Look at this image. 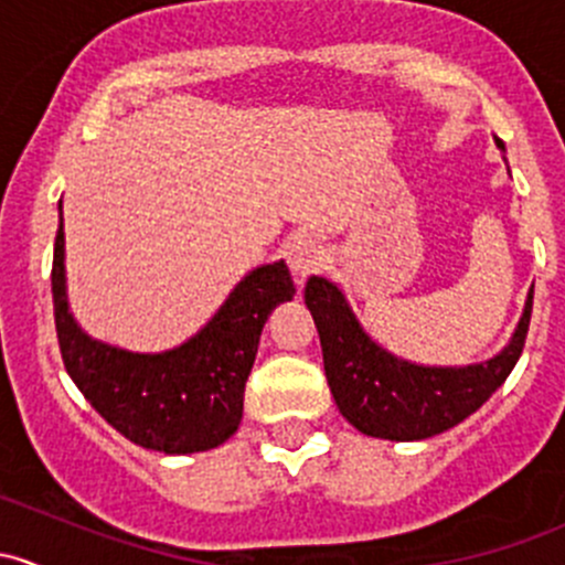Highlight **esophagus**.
Segmentation results:
<instances>
[{
    "instance_id": "obj_1",
    "label": "esophagus",
    "mask_w": 565,
    "mask_h": 565,
    "mask_svg": "<svg viewBox=\"0 0 565 565\" xmlns=\"http://www.w3.org/2000/svg\"><path fill=\"white\" fill-rule=\"evenodd\" d=\"M284 254H287L289 267H292V273L300 281L309 278L311 273H317L324 262V246L309 235L292 237V241L287 243V250H284Z\"/></svg>"
}]
</instances>
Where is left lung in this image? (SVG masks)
Wrapping results in <instances>:
<instances>
[{"label":"left lung","mask_w":565,"mask_h":565,"mask_svg":"<svg viewBox=\"0 0 565 565\" xmlns=\"http://www.w3.org/2000/svg\"><path fill=\"white\" fill-rule=\"evenodd\" d=\"M503 150V141H498ZM306 306L319 330L324 377L335 407L358 431L383 440H426L476 413L516 366L525 347L533 292L500 355L472 366H418L372 341L341 289L311 276Z\"/></svg>","instance_id":"obj_1"}]
</instances>
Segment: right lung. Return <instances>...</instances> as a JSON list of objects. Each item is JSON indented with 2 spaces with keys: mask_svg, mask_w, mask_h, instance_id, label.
<instances>
[{
  "mask_svg": "<svg viewBox=\"0 0 565 565\" xmlns=\"http://www.w3.org/2000/svg\"><path fill=\"white\" fill-rule=\"evenodd\" d=\"M51 295L62 361L84 398L136 446L196 454L226 443L241 426L243 393L262 328L278 303L292 300L295 284L284 262L262 265L185 344L158 355L117 350L89 339L67 309L60 218Z\"/></svg>",
  "mask_w": 565,
  "mask_h": 565,
  "instance_id": "add662e5",
  "label": "right lung"
}]
</instances>
